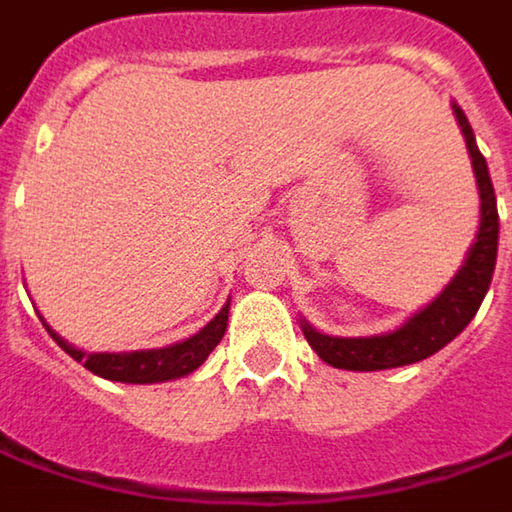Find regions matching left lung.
Returning a JSON list of instances; mask_svg holds the SVG:
<instances>
[{
  "label": "left lung",
  "mask_w": 512,
  "mask_h": 512,
  "mask_svg": "<svg viewBox=\"0 0 512 512\" xmlns=\"http://www.w3.org/2000/svg\"><path fill=\"white\" fill-rule=\"evenodd\" d=\"M455 116L460 130L466 136V148L472 157V168L478 177V192H481V227L478 238L469 247L466 265L457 271L449 282V288L420 314H414L402 329L379 335V338H332L320 335L303 323V335L309 347L332 367L341 370H387V367H405L417 364L422 358L434 355L443 349L452 338H457L475 311L481 309V300L493 282L495 253H498V209H495V189L487 171V160L475 145V133L469 128L463 110L455 104Z\"/></svg>",
  "instance_id": "8db88e82"
}]
</instances>
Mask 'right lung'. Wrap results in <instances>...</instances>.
I'll return each instance as SVG.
<instances>
[{
    "label": "right lung",
    "instance_id": "1",
    "mask_svg": "<svg viewBox=\"0 0 512 512\" xmlns=\"http://www.w3.org/2000/svg\"><path fill=\"white\" fill-rule=\"evenodd\" d=\"M227 314L230 303L215 314L212 323H206L198 335H192L183 344L165 349H145V352H81V349L69 347L63 338H57L49 329V335L57 341V347L69 352L75 361H81L90 373L110 379V382H128V384H151V382H168V379H180L189 376L192 370H198L206 355L218 347V341L227 332Z\"/></svg>",
    "mask_w": 512,
    "mask_h": 512
}]
</instances>
